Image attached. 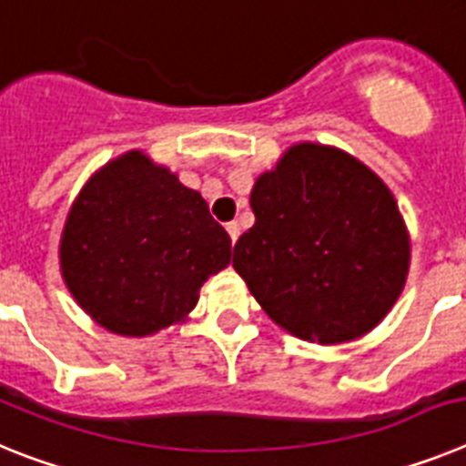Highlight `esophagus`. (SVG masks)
<instances>
[{
  "label": "esophagus",
  "mask_w": 466,
  "mask_h": 466,
  "mask_svg": "<svg viewBox=\"0 0 466 466\" xmlns=\"http://www.w3.org/2000/svg\"><path fill=\"white\" fill-rule=\"evenodd\" d=\"M228 234L229 238H232V244L238 238V234H241V228H238V222H228Z\"/></svg>",
  "instance_id": "34e87169"
}]
</instances>
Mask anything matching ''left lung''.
<instances>
[{
  "instance_id": "8db88e82",
  "label": "left lung",
  "mask_w": 466,
  "mask_h": 466,
  "mask_svg": "<svg viewBox=\"0 0 466 466\" xmlns=\"http://www.w3.org/2000/svg\"><path fill=\"white\" fill-rule=\"evenodd\" d=\"M256 225L232 267L295 338L338 345L373 330L403 290L410 241L394 194L342 149L300 143L250 192Z\"/></svg>"
}]
</instances>
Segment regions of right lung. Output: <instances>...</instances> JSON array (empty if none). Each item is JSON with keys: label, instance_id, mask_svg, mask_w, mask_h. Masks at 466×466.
Instances as JSON below:
<instances>
[{"label": "right lung", "instance_id": "right-lung-1", "mask_svg": "<svg viewBox=\"0 0 466 466\" xmlns=\"http://www.w3.org/2000/svg\"><path fill=\"white\" fill-rule=\"evenodd\" d=\"M229 258V234L204 197L137 149L84 185L60 238L75 300L103 329L131 338L185 321Z\"/></svg>", "mask_w": 466, "mask_h": 466}]
</instances>
